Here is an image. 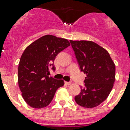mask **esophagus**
Wrapping results in <instances>:
<instances>
[{"label":"esophagus","mask_w":130,"mask_h":130,"mask_svg":"<svg viewBox=\"0 0 130 130\" xmlns=\"http://www.w3.org/2000/svg\"><path fill=\"white\" fill-rule=\"evenodd\" d=\"M65 83L66 84V85H70L71 84V82H65Z\"/></svg>","instance_id":"1"}]
</instances>
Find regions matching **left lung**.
<instances>
[{
    "label": "left lung",
    "instance_id": "left-lung-1",
    "mask_svg": "<svg viewBox=\"0 0 130 130\" xmlns=\"http://www.w3.org/2000/svg\"><path fill=\"white\" fill-rule=\"evenodd\" d=\"M81 71L86 77L84 87L75 97L78 105L93 108L104 102L115 82L116 66L109 53L89 41H70Z\"/></svg>",
    "mask_w": 130,
    "mask_h": 130
}]
</instances>
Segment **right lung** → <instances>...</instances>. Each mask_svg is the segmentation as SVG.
I'll list each match as a JSON object with an SVG mask.
<instances>
[{
	"instance_id": "obj_1",
	"label": "right lung",
	"mask_w": 130,
	"mask_h": 130,
	"mask_svg": "<svg viewBox=\"0 0 130 130\" xmlns=\"http://www.w3.org/2000/svg\"><path fill=\"white\" fill-rule=\"evenodd\" d=\"M68 40L47 35L28 45L21 56L18 69V83L26 103L33 108L47 107L58 88L64 85L49 74L55 71L56 56L68 47Z\"/></svg>"
}]
</instances>
